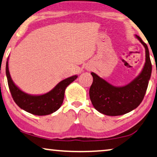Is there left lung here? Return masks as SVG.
<instances>
[{
  "instance_id": "obj_1",
  "label": "left lung",
  "mask_w": 157,
  "mask_h": 157,
  "mask_svg": "<svg viewBox=\"0 0 157 157\" xmlns=\"http://www.w3.org/2000/svg\"><path fill=\"white\" fill-rule=\"evenodd\" d=\"M135 37L145 48L144 67L138 76L129 83L116 86L95 73L91 72L93 83L90 87V99L98 112L107 116H120L134 110L142 101L151 78L152 66L147 45L137 35Z\"/></svg>"
}]
</instances>
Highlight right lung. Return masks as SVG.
Segmentation results:
<instances>
[{
	"mask_svg": "<svg viewBox=\"0 0 157 157\" xmlns=\"http://www.w3.org/2000/svg\"><path fill=\"white\" fill-rule=\"evenodd\" d=\"M8 59L6 62V72L12 97L21 109L33 115L46 116L56 111L63 101L66 89L78 77L77 75H74L63 79L46 94H29L22 91L12 80L8 68Z\"/></svg>",
	"mask_w": 157,
	"mask_h": 157,
	"instance_id": "right-lung-1",
	"label": "right lung"
}]
</instances>
